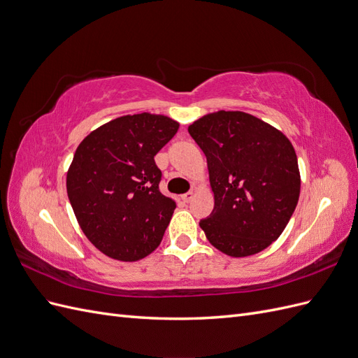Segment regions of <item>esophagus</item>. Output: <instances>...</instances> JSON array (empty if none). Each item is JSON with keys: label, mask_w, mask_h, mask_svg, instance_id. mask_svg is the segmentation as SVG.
<instances>
[{"label": "esophagus", "mask_w": 358, "mask_h": 358, "mask_svg": "<svg viewBox=\"0 0 358 358\" xmlns=\"http://www.w3.org/2000/svg\"><path fill=\"white\" fill-rule=\"evenodd\" d=\"M192 199H194V191L192 189L188 191L187 194H183V196H182V200L185 201V203H189Z\"/></svg>", "instance_id": "obj_1"}]
</instances>
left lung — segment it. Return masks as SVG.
Instances as JSON below:
<instances>
[{
	"label": "left lung",
	"instance_id": "8db88e82",
	"mask_svg": "<svg viewBox=\"0 0 358 358\" xmlns=\"http://www.w3.org/2000/svg\"><path fill=\"white\" fill-rule=\"evenodd\" d=\"M208 159L215 196L200 221L208 241L230 257L272 245L287 227L300 196L296 150L276 128L243 112H216L188 127Z\"/></svg>",
	"mask_w": 358,
	"mask_h": 358
}]
</instances>
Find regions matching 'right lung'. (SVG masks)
Listing matches in <instances>:
<instances>
[{"label":"right lung","mask_w":358,"mask_h":358,"mask_svg":"<svg viewBox=\"0 0 358 358\" xmlns=\"http://www.w3.org/2000/svg\"><path fill=\"white\" fill-rule=\"evenodd\" d=\"M162 115L116 117L86 136L67 173L82 231L107 257L137 262L158 248L176 203L159 192L154 157L178 133Z\"/></svg>","instance_id":"obj_1"}]
</instances>
